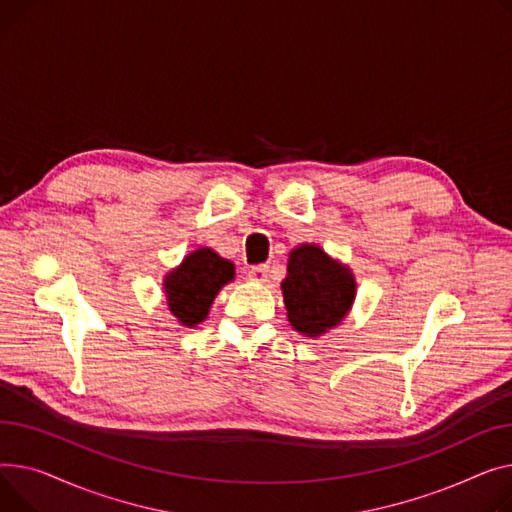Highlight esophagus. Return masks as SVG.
Segmentation results:
<instances>
[{
	"mask_svg": "<svg viewBox=\"0 0 512 512\" xmlns=\"http://www.w3.org/2000/svg\"><path fill=\"white\" fill-rule=\"evenodd\" d=\"M248 275H250V279H252L254 283H266V279H268V264L252 266Z\"/></svg>",
	"mask_w": 512,
	"mask_h": 512,
	"instance_id": "esophagus-1",
	"label": "esophagus"
}]
</instances>
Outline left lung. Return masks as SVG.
<instances>
[{
	"mask_svg": "<svg viewBox=\"0 0 512 512\" xmlns=\"http://www.w3.org/2000/svg\"><path fill=\"white\" fill-rule=\"evenodd\" d=\"M281 289L291 326L308 337L337 326L355 297L349 270L330 260L318 246H299L291 252Z\"/></svg>",
	"mask_w": 512,
	"mask_h": 512,
	"instance_id": "obj_1",
	"label": "left lung"
}]
</instances>
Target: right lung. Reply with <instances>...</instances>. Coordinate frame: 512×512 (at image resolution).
I'll return each mask as SVG.
<instances>
[{
    "label": "right lung",
    "instance_id": "1",
    "mask_svg": "<svg viewBox=\"0 0 512 512\" xmlns=\"http://www.w3.org/2000/svg\"><path fill=\"white\" fill-rule=\"evenodd\" d=\"M235 275L233 264L213 250L200 248L184 258L182 266L171 270L165 279L167 304L184 326L202 322L219 289Z\"/></svg>",
    "mask_w": 512,
    "mask_h": 512
}]
</instances>
